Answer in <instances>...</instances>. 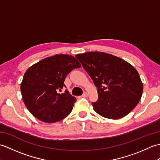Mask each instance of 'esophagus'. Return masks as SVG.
Here are the masks:
<instances>
[{
  "label": "esophagus",
  "instance_id": "obj_1",
  "mask_svg": "<svg viewBox=\"0 0 160 160\" xmlns=\"http://www.w3.org/2000/svg\"><path fill=\"white\" fill-rule=\"evenodd\" d=\"M87 96H88V93H87V92L83 93V94L82 95V98H86V97H87Z\"/></svg>",
  "mask_w": 160,
  "mask_h": 160
}]
</instances>
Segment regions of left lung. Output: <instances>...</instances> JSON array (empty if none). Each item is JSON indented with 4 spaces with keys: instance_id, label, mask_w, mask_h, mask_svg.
Instances as JSON below:
<instances>
[{
    "instance_id": "obj_1",
    "label": "left lung",
    "mask_w": 160,
    "mask_h": 160,
    "mask_svg": "<svg viewBox=\"0 0 160 160\" xmlns=\"http://www.w3.org/2000/svg\"><path fill=\"white\" fill-rule=\"evenodd\" d=\"M97 87L93 109L106 118L120 119L137 106L143 91L138 71L124 60L104 52L76 55Z\"/></svg>"
}]
</instances>
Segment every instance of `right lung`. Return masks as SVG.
<instances>
[{
  "mask_svg": "<svg viewBox=\"0 0 160 160\" xmlns=\"http://www.w3.org/2000/svg\"><path fill=\"white\" fill-rule=\"evenodd\" d=\"M81 67L72 56L57 54L30 67L24 74L20 91L26 107L33 116L47 123L58 122L72 111L76 98L63 87L67 75Z\"/></svg>",
  "mask_w": 160,
  "mask_h": 160,
  "instance_id": "right-lung-1",
  "label": "right lung"
}]
</instances>
